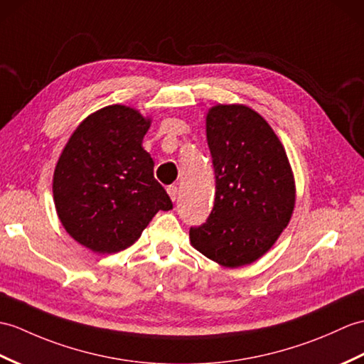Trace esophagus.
<instances>
[{"label": "esophagus", "instance_id": "esophagus-1", "mask_svg": "<svg viewBox=\"0 0 364 364\" xmlns=\"http://www.w3.org/2000/svg\"><path fill=\"white\" fill-rule=\"evenodd\" d=\"M167 193H168V196H171L172 201H175L176 198H178V188H176V186H168Z\"/></svg>", "mask_w": 364, "mask_h": 364}]
</instances>
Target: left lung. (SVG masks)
I'll return each mask as SVG.
<instances>
[{"label":"left lung","mask_w":364,"mask_h":364,"mask_svg":"<svg viewBox=\"0 0 364 364\" xmlns=\"http://www.w3.org/2000/svg\"><path fill=\"white\" fill-rule=\"evenodd\" d=\"M215 198L192 247L228 268L252 264L273 247L294 208V180L272 127L245 105H215L206 116Z\"/></svg>","instance_id":"obj_1"}]
</instances>
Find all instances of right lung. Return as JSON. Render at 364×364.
Returning a JSON list of instances; mask_svg holds the SVG:
<instances>
[{"instance_id":"obj_1","label":"right lung","mask_w":364,"mask_h":364,"mask_svg":"<svg viewBox=\"0 0 364 364\" xmlns=\"http://www.w3.org/2000/svg\"><path fill=\"white\" fill-rule=\"evenodd\" d=\"M149 127L134 108H100L74 130L57 161L58 218L75 242L99 255L129 248L158 210L173 208L142 149Z\"/></svg>"}]
</instances>
